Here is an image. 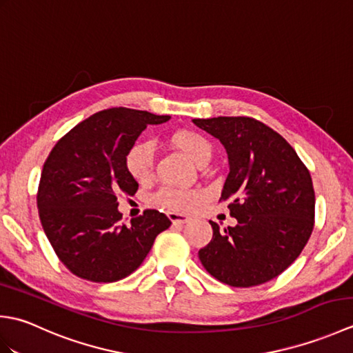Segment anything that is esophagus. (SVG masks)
I'll list each match as a JSON object with an SVG mask.
<instances>
[{"instance_id":"obj_1","label":"esophagus","mask_w":353,"mask_h":353,"mask_svg":"<svg viewBox=\"0 0 353 353\" xmlns=\"http://www.w3.org/2000/svg\"><path fill=\"white\" fill-rule=\"evenodd\" d=\"M168 219L171 220L172 224H185L190 221V216H186L183 214H177V212H168Z\"/></svg>"}]
</instances>
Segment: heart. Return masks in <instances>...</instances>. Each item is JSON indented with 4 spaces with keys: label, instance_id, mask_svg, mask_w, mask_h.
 <instances>
[{
    "label": "heart",
    "instance_id": "b5f03b06",
    "mask_svg": "<svg viewBox=\"0 0 353 353\" xmlns=\"http://www.w3.org/2000/svg\"><path fill=\"white\" fill-rule=\"evenodd\" d=\"M172 145L191 159L199 167L208 163L212 157V145L203 134L194 130H179L171 137ZM154 147L152 142L139 141L127 150L124 157L125 170L129 176L139 183L148 182L153 177ZM206 200L201 190L163 188L154 196V203L172 212H191Z\"/></svg>",
    "mask_w": 353,
    "mask_h": 353
}]
</instances>
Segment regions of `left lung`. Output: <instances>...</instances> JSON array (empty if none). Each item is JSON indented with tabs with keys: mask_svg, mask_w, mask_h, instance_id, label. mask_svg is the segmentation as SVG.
<instances>
[{
	"mask_svg": "<svg viewBox=\"0 0 353 353\" xmlns=\"http://www.w3.org/2000/svg\"><path fill=\"white\" fill-rule=\"evenodd\" d=\"M220 139L229 157L221 201L238 224L220 230L199 250L209 274L230 287L249 288L279 276L302 253L314 229L312 181L287 141L249 117L192 119Z\"/></svg>",
	"mask_w": 353,
	"mask_h": 353,
	"instance_id": "obj_1",
	"label": "left lung"
}]
</instances>
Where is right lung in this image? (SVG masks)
<instances>
[{
	"label": "right lung",
	"mask_w": 353,
	"mask_h": 353,
	"mask_svg": "<svg viewBox=\"0 0 353 353\" xmlns=\"http://www.w3.org/2000/svg\"><path fill=\"white\" fill-rule=\"evenodd\" d=\"M171 117L112 108L77 124L52 147L43 163L37 209L48 241L63 265L81 279L117 282L145 259L156 236L171 226L156 209L121 223L118 197L138 182L124 157L148 124Z\"/></svg>",
	"instance_id": "right-lung-1"
}]
</instances>
